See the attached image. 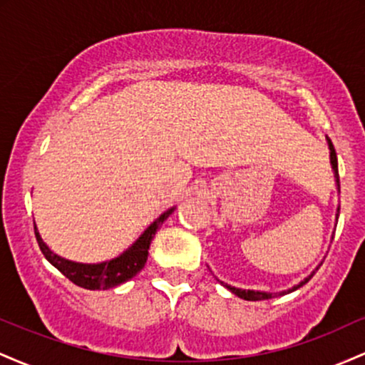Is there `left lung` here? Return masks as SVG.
<instances>
[{
  "instance_id": "8db88e82",
  "label": "left lung",
  "mask_w": 365,
  "mask_h": 365,
  "mask_svg": "<svg viewBox=\"0 0 365 365\" xmlns=\"http://www.w3.org/2000/svg\"><path fill=\"white\" fill-rule=\"evenodd\" d=\"M326 140H328V145H329V159H331V166H333L334 178H336V187H338V192H340V177H338V159H336V150H334V145H333V142H331L329 137H326ZM338 215H340V207H338ZM338 215H336V217H338ZM319 266H321V264H319ZM316 271H317V267H316ZM316 271H312V274H309L307 278L304 279V282H300L299 284H295V287L290 288V290H287V292H279V293H267V292H255V290H242V288L230 287V284H225V283H221V284H225V287L228 288L230 292L235 293V295H237V297H240V299H244V300H254V302H255V300H267V299H273V297H276V295H284V293L295 292L297 288H300V287H302V284L307 283L309 279H311L312 276L316 274Z\"/></svg>"
}]
</instances>
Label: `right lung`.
<instances>
[{
	"label": "right lung",
	"mask_w": 365,
	"mask_h": 365,
	"mask_svg": "<svg viewBox=\"0 0 365 365\" xmlns=\"http://www.w3.org/2000/svg\"><path fill=\"white\" fill-rule=\"evenodd\" d=\"M173 211L175 207L163 212V215L159 216L144 233H142L139 240L130 247L128 250H125V252L118 255V257L106 262L82 264L60 257V255L49 250V247L44 244L34 225L36 240L37 244H39V249L41 252L44 254V257L48 259L60 273L65 274L70 282L77 284V287L86 288V290H108V288H115L121 283L128 282L130 278H133V276L145 266L149 255V245L150 242H153L154 235H156L159 225H163V221H165Z\"/></svg>",
	"instance_id": "obj_1"
}]
</instances>
